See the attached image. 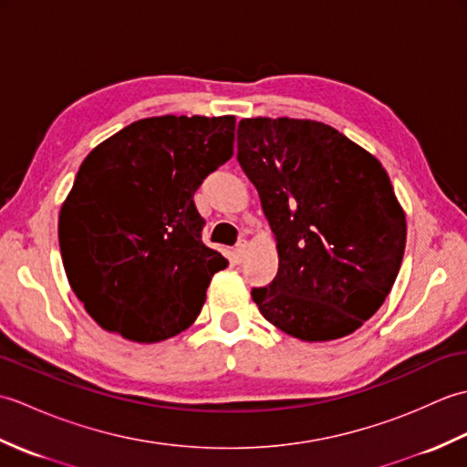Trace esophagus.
Returning a JSON list of instances; mask_svg holds the SVG:
<instances>
[{"instance_id": "obj_1", "label": "esophagus", "mask_w": 467, "mask_h": 467, "mask_svg": "<svg viewBox=\"0 0 467 467\" xmlns=\"http://www.w3.org/2000/svg\"><path fill=\"white\" fill-rule=\"evenodd\" d=\"M246 246H249V244H246V241H244V239H241L239 243H236V246H234V259L239 261V263L244 259V254H246Z\"/></svg>"}]
</instances>
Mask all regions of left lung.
<instances>
[{"instance_id":"1","label":"left lung","mask_w":467,"mask_h":467,"mask_svg":"<svg viewBox=\"0 0 467 467\" xmlns=\"http://www.w3.org/2000/svg\"><path fill=\"white\" fill-rule=\"evenodd\" d=\"M236 148L279 251L275 279L251 291L265 319L303 341L359 329L398 279L408 234L381 162L295 118L241 120Z\"/></svg>"}]
</instances>
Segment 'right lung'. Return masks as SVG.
I'll return each mask as SVG.
<instances>
[{
  "label": "right lung",
  "instance_id": "add662e5",
  "mask_svg": "<svg viewBox=\"0 0 467 467\" xmlns=\"http://www.w3.org/2000/svg\"><path fill=\"white\" fill-rule=\"evenodd\" d=\"M233 144L234 116H156L86 156L57 236L69 286L106 331L154 343L194 323L228 263L202 243L192 198Z\"/></svg>",
  "mask_w": 467,
  "mask_h": 467
}]
</instances>
